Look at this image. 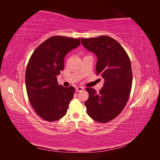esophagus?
Listing matches in <instances>:
<instances>
[{
  "label": "esophagus",
  "instance_id": "34e87169",
  "mask_svg": "<svg viewBox=\"0 0 160 160\" xmlns=\"http://www.w3.org/2000/svg\"><path fill=\"white\" fill-rule=\"evenodd\" d=\"M83 89H84V88H83V87H78V88H77L75 89V91L77 92H79V91H81L82 90H83Z\"/></svg>",
  "mask_w": 160,
  "mask_h": 160
}]
</instances>
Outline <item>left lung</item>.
<instances>
[{
  "label": "left lung",
  "instance_id": "left-lung-1",
  "mask_svg": "<svg viewBox=\"0 0 160 160\" xmlns=\"http://www.w3.org/2000/svg\"><path fill=\"white\" fill-rule=\"evenodd\" d=\"M81 41L98 57L96 74L104 79L99 93L86 88L89 93L85 102L87 112L96 122H110L121 113L129 98L133 79L129 57L123 47L110 37L81 38Z\"/></svg>",
  "mask_w": 160,
  "mask_h": 160
}]
</instances>
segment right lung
<instances>
[{
	"label": "right lung",
	"instance_id": "obj_1",
	"mask_svg": "<svg viewBox=\"0 0 160 160\" xmlns=\"http://www.w3.org/2000/svg\"><path fill=\"white\" fill-rule=\"evenodd\" d=\"M80 38L53 36L34 51L25 72L27 95L32 108L42 119L55 122L66 114L75 88L59 85L57 76L64 69V59L80 45Z\"/></svg>",
	"mask_w": 160,
	"mask_h": 160
}]
</instances>
